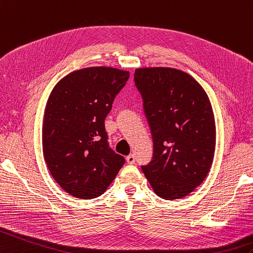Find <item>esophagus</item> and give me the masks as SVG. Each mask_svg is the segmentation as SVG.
I'll list each match as a JSON object with an SVG mask.
<instances>
[{"label": "esophagus", "mask_w": 253, "mask_h": 253, "mask_svg": "<svg viewBox=\"0 0 253 253\" xmlns=\"http://www.w3.org/2000/svg\"><path fill=\"white\" fill-rule=\"evenodd\" d=\"M126 161L128 164H130V165H132V164H134V161H136V158H134V155L133 154H129L126 158Z\"/></svg>", "instance_id": "esophagus-1"}]
</instances>
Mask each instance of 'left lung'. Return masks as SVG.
Segmentation results:
<instances>
[{"mask_svg":"<svg viewBox=\"0 0 253 253\" xmlns=\"http://www.w3.org/2000/svg\"><path fill=\"white\" fill-rule=\"evenodd\" d=\"M133 80L154 144L153 160L141 168L157 196L183 198L203 183L213 162L215 122L208 95L173 68H139Z\"/></svg>","mask_w":253,"mask_h":253,"instance_id":"8db88e82","label":"left lung"}]
</instances>
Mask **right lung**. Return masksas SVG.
I'll use <instances>...</instances> for the list:
<instances>
[{
  "instance_id": "right-lung-1",
  "label": "right lung",
  "mask_w": 253,
  "mask_h": 253,
  "mask_svg": "<svg viewBox=\"0 0 253 253\" xmlns=\"http://www.w3.org/2000/svg\"><path fill=\"white\" fill-rule=\"evenodd\" d=\"M129 72L89 67L62 78L47 100L42 144L52 178L71 196L99 197L125 164L109 148L104 120Z\"/></svg>"
}]
</instances>
